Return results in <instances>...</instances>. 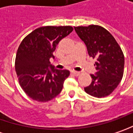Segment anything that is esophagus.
Listing matches in <instances>:
<instances>
[{
	"mask_svg": "<svg viewBox=\"0 0 133 133\" xmlns=\"http://www.w3.org/2000/svg\"><path fill=\"white\" fill-rule=\"evenodd\" d=\"M71 74H74V76H79V74H80V73H79V72H78V71H71Z\"/></svg>",
	"mask_w": 133,
	"mask_h": 133,
	"instance_id": "obj_1",
	"label": "esophagus"
}]
</instances>
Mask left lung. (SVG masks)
<instances>
[{
  "mask_svg": "<svg viewBox=\"0 0 133 133\" xmlns=\"http://www.w3.org/2000/svg\"><path fill=\"white\" fill-rule=\"evenodd\" d=\"M76 34L87 46L90 57L96 59V75L85 91L92 96L102 98L113 92L122 79L124 56L121 47L108 30L98 25L74 27Z\"/></svg>",
  "mask_w": 133,
  "mask_h": 133,
  "instance_id": "left-lung-1",
  "label": "left lung"
}]
</instances>
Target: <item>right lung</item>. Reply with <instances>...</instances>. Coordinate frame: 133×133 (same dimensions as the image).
Masks as SVG:
<instances>
[{
  "instance_id": "right-lung-1",
  "label": "right lung",
  "mask_w": 133,
  "mask_h": 133,
  "mask_svg": "<svg viewBox=\"0 0 133 133\" xmlns=\"http://www.w3.org/2000/svg\"><path fill=\"white\" fill-rule=\"evenodd\" d=\"M73 30L70 25L39 27L20 44L15 58V71L22 89L33 100L46 102L61 92L70 72L55 69L50 64V58H54L53 52L59 42Z\"/></svg>"
}]
</instances>
